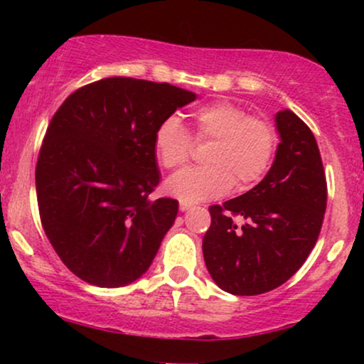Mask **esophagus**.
<instances>
[{"label": "esophagus", "instance_id": "34e87169", "mask_svg": "<svg viewBox=\"0 0 364 364\" xmlns=\"http://www.w3.org/2000/svg\"><path fill=\"white\" fill-rule=\"evenodd\" d=\"M190 208H191L190 203H185V202H181V203H179V210H181V212H186V210H190Z\"/></svg>", "mask_w": 364, "mask_h": 364}]
</instances>
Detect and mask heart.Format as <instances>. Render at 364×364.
<instances>
[{
	"label": "heart",
	"instance_id": "obj_1",
	"mask_svg": "<svg viewBox=\"0 0 364 364\" xmlns=\"http://www.w3.org/2000/svg\"><path fill=\"white\" fill-rule=\"evenodd\" d=\"M193 139L178 116L171 114L154 132V152L164 169H179L193 154V140L210 141L202 168L185 169L166 183L169 195L188 203L219 198L235 185L245 191L257 185L272 166L277 133L269 119L246 114L241 106L215 101L191 111Z\"/></svg>",
	"mask_w": 364,
	"mask_h": 364
}]
</instances>
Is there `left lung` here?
Masks as SVG:
<instances>
[{"mask_svg":"<svg viewBox=\"0 0 364 364\" xmlns=\"http://www.w3.org/2000/svg\"><path fill=\"white\" fill-rule=\"evenodd\" d=\"M281 144L269 174L245 195L210 205L203 258L217 286L257 296L282 286L318 240L327 179L311 129L294 112L275 116Z\"/></svg>","mask_w":364,"mask_h":364,"instance_id":"obj_1","label":"left lung"}]
</instances>
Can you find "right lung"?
Wrapping results in <instances>:
<instances>
[{"label":"right lung","instance_id":"obj_1","mask_svg":"<svg viewBox=\"0 0 364 364\" xmlns=\"http://www.w3.org/2000/svg\"><path fill=\"white\" fill-rule=\"evenodd\" d=\"M196 95L162 82L111 77L83 85L54 112L36 166L41 224L82 281H136L174 224L178 200L159 185L154 132Z\"/></svg>","mask_w":364,"mask_h":364}]
</instances>
